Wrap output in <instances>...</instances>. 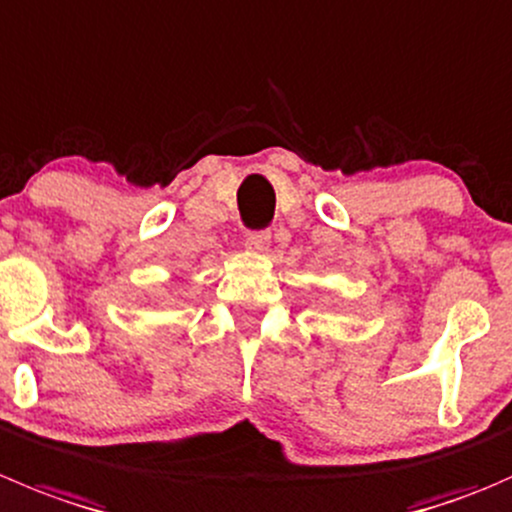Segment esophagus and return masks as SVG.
Segmentation results:
<instances>
[{
    "mask_svg": "<svg viewBox=\"0 0 512 512\" xmlns=\"http://www.w3.org/2000/svg\"><path fill=\"white\" fill-rule=\"evenodd\" d=\"M270 242H272V235L267 230H262V232H250L245 240V245H247V250H252V252H267L270 250Z\"/></svg>",
    "mask_w": 512,
    "mask_h": 512,
    "instance_id": "1",
    "label": "esophagus"
}]
</instances>
